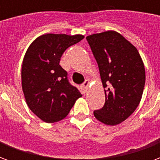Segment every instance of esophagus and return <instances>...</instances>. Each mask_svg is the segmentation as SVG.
I'll return each mask as SVG.
<instances>
[{
    "instance_id": "obj_1",
    "label": "esophagus",
    "mask_w": 160,
    "mask_h": 160,
    "mask_svg": "<svg viewBox=\"0 0 160 160\" xmlns=\"http://www.w3.org/2000/svg\"><path fill=\"white\" fill-rule=\"evenodd\" d=\"M90 86V81L89 80H86L83 84H82V88L84 91H87L88 89V87Z\"/></svg>"
}]
</instances>
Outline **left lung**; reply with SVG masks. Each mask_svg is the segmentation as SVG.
I'll return each instance as SVG.
<instances>
[{
  "instance_id": "1",
  "label": "left lung",
  "mask_w": 160,
  "mask_h": 160,
  "mask_svg": "<svg viewBox=\"0 0 160 160\" xmlns=\"http://www.w3.org/2000/svg\"><path fill=\"white\" fill-rule=\"evenodd\" d=\"M104 88V107L94 111L102 123L115 126L133 114L141 102L146 73L137 49L115 31L87 37Z\"/></svg>"
}]
</instances>
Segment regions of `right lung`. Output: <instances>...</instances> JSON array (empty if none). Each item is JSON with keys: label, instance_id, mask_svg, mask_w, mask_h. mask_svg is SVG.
Returning <instances> with one entry per match:
<instances>
[{"label": "right lung", "instance_id": "1", "mask_svg": "<svg viewBox=\"0 0 160 160\" xmlns=\"http://www.w3.org/2000/svg\"><path fill=\"white\" fill-rule=\"evenodd\" d=\"M84 38L83 35L46 33L38 37L26 50L21 69V85L30 110L41 120H62L82 95L67 79L60 66L64 51Z\"/></svg>", "mask_w": 160, "mask_h": 160}]
</instances>
